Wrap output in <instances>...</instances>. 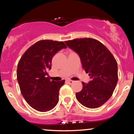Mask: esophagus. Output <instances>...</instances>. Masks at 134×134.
Wrapping results in <instances>:
<instances>
[{"mask_svg": "<svg viewBox=\"0 0 134 134\" xmlns=\"http://www.w3.org/2000/svg\"><path fill=\"white\" fill-rule=\"evenodd\" d=\"M67 82H68V83H69V84H72V83H73L74 82V81H73V80H70V79L67 80Z\"/></svg>", "mask_w": 134, "mask_h": 134, "instance_id": "obj_1", "label": "esophagus"}]
</instances>
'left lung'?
Returning a JSON list of instances; mask_svg holds the SVG:
<instances>
[{
  "label": "left lung",
  "instance_id": "8db88e82",
  "mask_svg": "<svg viewBox=\"0 0 134 134\" xmlns=\"http://www.w3.org/2000/svg\"><path fill=\"white\" fill-rule=\"evenodd\" d=\"M65 43L79 55L82 67L91 78L76 93L77 100L90 109H96L112 96L118 80V65L114 56L102 43L91 38H76Z\"/></svg>",
  "mask_w": 134,
  "mask_h": 134
}]
</instances>
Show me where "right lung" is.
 Returning a JSON list of instances; mask_svg holds the SVG:
<instances>
[{
    "instance_id": "add662e5",
    "label": "right lung",
    "mask_w": 134,
    "mask_h": 134,
    "mask_svg": "<svg viewBox=\"0 0 134 134\" xmlns=\"http://www.w3.org/2000/svg\"><path fill=\"white\" fill-rule=\"evenodd\" d=\"M66 47L63 41L40 40L31 46L18 62L17 79L21 94L36 110L48 111L58 102L60 88L65 80H51L47 71L51 69L53 56Z\"/></svg>"
}]
</instances>
